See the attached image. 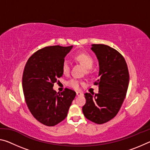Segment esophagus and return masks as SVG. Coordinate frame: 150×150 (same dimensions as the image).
Masks as SVG:
<instances>
[{"label":"esophagus","instance_id":"1","mask_svg":"<svg viewBox=\"0 0 150 150\" xmlns=\"http://www.w3.org/2000/svg\"><path fill=\"white\" fill-rule=\"evenodd\" d=\"M76 94H77V96L83 95V93L80 92V91H77V92H76Z\"/></svg>","mask_w":150,"mask_h":150}]
</instances>
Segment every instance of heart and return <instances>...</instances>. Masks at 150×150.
Instances as JSON below:
<instances>
[{
  "label": "heart",
  "mask_w": 150,
  "mask_h": 150,
  "mask_svg": "<svg viewBox=\"0 0 150 150\" xmlns=\"http://www.w3.org/2000/svg\"><path fill=\"white\" fill-rule=\"evenodd\" d=\"M75 59L78 62H79L81 64H82L87 69V72L89 73L90 69L93 67L95 63V60L94 58L91 56V55L88 54H85V53H80L75 55ZM62 71L63 74L67 75L69 73L70 71V64L69 62H68V60L65 59L63 61V64H62ZM81 82L76 78H73L69 81H68L67 82V85L69 87H71L74 89H79L81 87Z\"/></svg>",
  "instance_id": "heart-1"
}]
</instances>
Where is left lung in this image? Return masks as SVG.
I'll return each mask as SVG.
<instances>
[{"label": "left lung", "instance_id": "obj_1", "mask_svg": "<svg viewBox=\"0 0 150 150\" xmlns=\"http://www.w3.org/2000/svg\"><path fill=\"white\" fill-rule=\"evenodd\" d=\"M99 63V79L96 81L98 93H85L83 115L88 120L101 124L117 115L126 97L129 84L128 66L117 50L104 44H93L91 47Z\"/></svg>", "mask_w": 150, "mask_h": 150}]
</instances>
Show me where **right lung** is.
I'll return each instance as SVG.
<instances>
[{
  "label": "right lung",
  "mask_w": 150,
  "mask_h": 150,
  "mask_svg": "<svg viewBox=\"0 0 150 150\" xmlns=\"http://www.w3.org/2000/svg\"><path fill=\"white\" fill-rule=\"evenodd\" d=\"M73 45L48 46L38 50L25 65L22 87L26 105L33 116L47 126L64 120L75 97L74 91L66 88L57 93L53 87L62 77V64Z\"/></svg>",
  "instance_id": "right-lung-1"
}]
</instances>
